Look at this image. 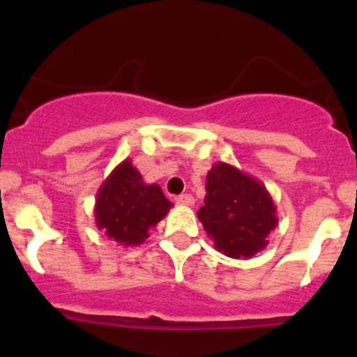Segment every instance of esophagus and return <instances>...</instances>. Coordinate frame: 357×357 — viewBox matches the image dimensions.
<instances>
[{
  "label": "esophagus",
  "instance_id": "esophagus-1",
  "mask_svg": "<svg viewBox=\"0 0 357 357\" xmlns=\"http://www.w3.org/2000/svg\"><path fill=\"white\" fill-rule=\"evenodd\" d=\"M176 202L181 205H193L195 204V199H193V195H190V193H185V195L176 197Z\"/></svg>",
  "mask_w": 357,
  "mask_h": 357
}]
</instances>
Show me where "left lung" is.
<instances>
[{
    "mask_svg": "<svg viewBox=\"0 0 357 357\" xmlns=\"http://www.w3.org/2000/svg\"><path fill=\"white\" fill-rule=\"evenodd\" d=\"M205 192V205L197 215L219 252L250 259L268 247L278 218L275 202L259 179L218 162L207 172Z\"/></svg>",
    "mask_w": 357,
    "mask_h": 357,
    "instance_id": "left-lung-1",
    "label": "left lung"
}]
</instances>
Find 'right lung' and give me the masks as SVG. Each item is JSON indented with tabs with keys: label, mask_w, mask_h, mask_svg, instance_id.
<instances>
[{
	"label": "right lung",
	"mask_w": 357,
	"mask_h": 357,
	"mask_svg": "<svg viewBox=\"0 0 357 357\" xmlns=\"http://www.w3.org/2000/svg\"><path fill=\"white\" fill-rule=\"evenodd\" d=\"M172 204L160 186L146 185L129 158L102 183L95 202L96 228L124 247H136L167 215Z\"/></svg>",
	"instance_id": "right-lung-1"
}]
</instances>
